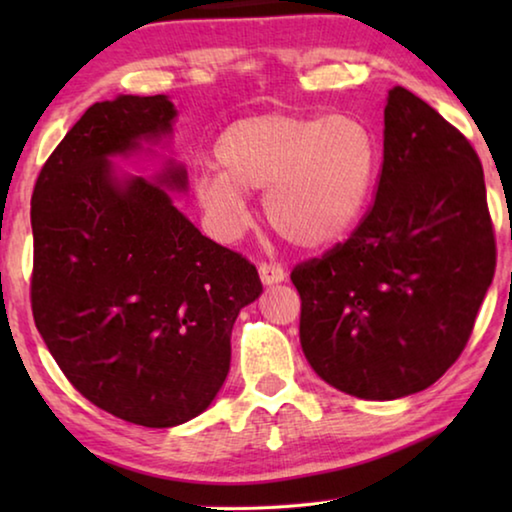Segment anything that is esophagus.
I'll use <instances>...</instances> for the list:
<instances>
[{
	"instance_id": "obj_1",
	"label": "esophagus",
	"mask_w": 512,
	"mask_h": 512,
	"mask_svg": "<svg viewBox=\"0 0 512 512\" xmlns=\"http://www.w3.org/2000/svg\"><path fill=\"white\" fill-rule=\"evenodd\" d=\"M259 277H262L264 284H277V282H284L287 271L275 262H262L259 264Z\"/></svg>"
}]
</instances>
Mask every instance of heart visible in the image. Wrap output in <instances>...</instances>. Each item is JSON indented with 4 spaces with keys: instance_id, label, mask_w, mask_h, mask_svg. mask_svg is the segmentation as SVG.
<instances>
[{
    "instance_id": "heart-1",
    "label": "heart",
    "mask_w": 512,
    "mask_h": 512,
    "mask_svg": "<svg viewBox=\"0 0 512 512\" xmlns=\"http://www.w3.org/2000/svg\"><path fill=\"white\" fill-rule=\"evenodd\" d=\"M219 173L196 180L198 201L219 228L235 235L248 223L244 192H263L268 221L293 246L325 248L366 212L381 146L354 115H257L216 137Z\"/></svg>"
}]
</instances>
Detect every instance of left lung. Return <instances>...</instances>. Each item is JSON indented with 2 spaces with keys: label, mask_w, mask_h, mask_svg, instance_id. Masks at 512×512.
Listing matches in <instances>:
<instances>
[{
  "label": "left lung",
  "mask_w": 512,
  "mask_h": 512,
  "mask_svg": "<svg viewBox=\"0 0 512 512\" xmlns=\"http://www.w3.org/2000/svg\"><path fill=\"white\" fill-rule=\"evenodd\" d=\"M497 266L479 155L397 85L375 201L352 235L291 271L311 368L361 400H397L454 366Z\"/></svg>",
  "instance_id": "left-lung-1"
}]
</instances>
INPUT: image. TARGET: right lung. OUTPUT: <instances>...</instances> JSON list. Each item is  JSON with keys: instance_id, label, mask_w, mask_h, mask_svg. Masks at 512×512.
Wrapping results in <instances>:
<instances>
[{"instance_id": "1", "label": "right lung", "mask_w": 512, "mask_h": 512, "mask_svg": "<svg viewBox=\"0 0 512 512\" xmlns=\"http://www.w3.org/2000/svg\"><path fill=\"white\" fill-rule=\"evenodd\" d=\"M164 94L94 103L33 187V320L51 357L94 406L140 427L196 418L230 370V334L259 298L255 264L203 237L155 180L112 176L110 155L171 131Z\"/></svg>"}]
</instances>
